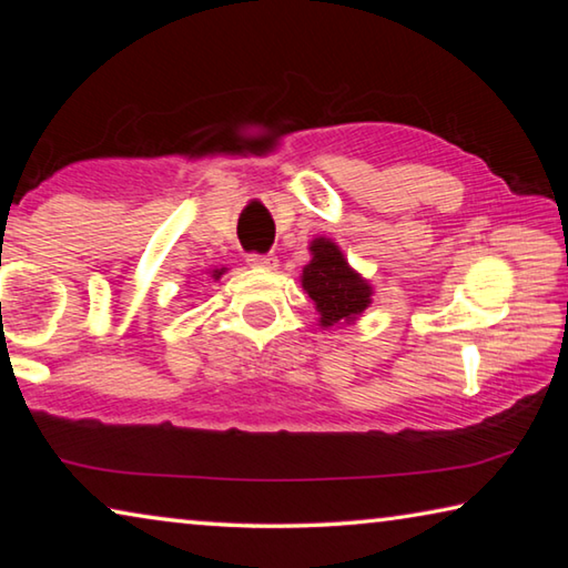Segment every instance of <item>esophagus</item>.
<instances>
[{"instance_id": "esophagus-1", "label": "esophagus", "mask_w": 568, "mask_h": 568, "mask_svg": "<svg viewBox=\"0 0 568 568\" xmlns=\"http://www.w3.org/2000/svg\"><path fill=\"white\" fill-rule=\"evenodd\" d=\"M247 263L253 267H263V271H275L277 257L275 255H247Z\"/></svg>"}]
</instances>
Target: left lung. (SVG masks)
Masks as SVG:
<instances>
[{
    "label": "left lung",
    "mask_w": 568,
    "mask_h": 568,
    "mask_svg": "<svg viewBox=\"0 0 568 568\" xmlns=\"http://www.w3.org/2000/svg\"><path fill=\"white\" fill-rule=\"evenodd\" d=\"M311 263L303 267L301 285L318 311L321 328L351 325L373 303L371 281L355 271L335 240L318 235L311 240Z\"/></svg>",
    "instance_id": "8db88e82"
}]
</instances>
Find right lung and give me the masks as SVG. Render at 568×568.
<instances>
[{
  "mask_svg": "<svg viewBox=\"0 0 568 568\" xmlns=\"http://www.w3.org/2000/svg\"><path fill=\"white\" fill-rule=\"evenodd\" d=\"M227 273V267H207V271L203 273V277L205 281H213V283H217L220 277H223Z\"/></svg>",
  "mask_w": 568,
  "mask_h": 568,
  "instance_id": "add662e5",
  "label": "right lung"
}]
</instances>
